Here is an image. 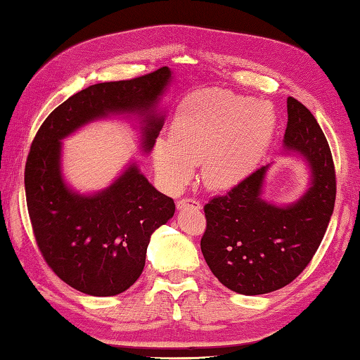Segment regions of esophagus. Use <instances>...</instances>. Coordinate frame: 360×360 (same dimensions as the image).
<instances>
[{
    "label": "esophagus",
    "mask_w": 360,
    "mask_h": 360,
    "mask_svg": "<svg viewBox=\"0 0 360 360\" xmlns=\"http://www.w3.org/2000/svg\"><path fill=\"white\" fill-rule=\"evenodd\" d=\"M176 209L179 210H185V209H201V202L198 199L193 198H184L180 201H176Z\"/></svg>",
    "instance_id": "obj_1"
}]
</instances>
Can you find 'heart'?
<instances>
[{
	"label": "heart",
	"instance_id": "1",
	"mask_svg": "<svg viewBox=\"0 0 360 360\" xmlns=\"http://www.w3.org/2000/svg\"><path fill=\"white\" fill-rule=\"evenodd\" d=\"M278 127L273 107L221 89L193 92L175 111L170 140H159L155 164L170 188L184 186L194 164L212 190L239 184L269 148Z\"/></svg>",
	"mask_w": 360,
	"mask_h": 360
}]
</instances>
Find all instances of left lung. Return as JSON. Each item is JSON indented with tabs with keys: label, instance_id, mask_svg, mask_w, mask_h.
Returning <instances> with one entry per match:
<instances>
[{
	"label": "left lung",
	"instance_id": "1",
	"mask_svg": "<svg viewBox=\"0 0 360 360\" xmlns=\"http://www.w3.org/2000/svg\"><path fill=\"white\" fill-rule=\"evenodd\" d=\"M284 146L311 169V186L290 205L262 198L269 166L252 172L223 196L204 205L201 250L217 279L240 295H263L298 278L327 231L337 196V179L328 141L313 113L287 98Z\"/></svg>",
	"mask_w": 360,
	"mask_h": 360
}]
</instances>
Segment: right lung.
<instances>
[{"label":"right lung","instance_id":"obj_1","mask_svg":"<svg viewBox=\"0 0 360 360\" xmlns=\"http://www.w3.org/2000/svg\"><path fill=\"white\" fill-rule=\"evenodd\" d=\"M172 72L98 82L65 100L41 124L25 164V194L34 239L49 268L86 295L113 297L127 290L145 266L150 238L175 212L137 164L96 194L70 190L60 170L62 139L108 115L143 117L141 148L151 151L164 116L156 103Z\"/></svg>","mask_w":360,"mask_h":360}]
</instances>
